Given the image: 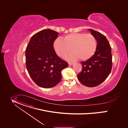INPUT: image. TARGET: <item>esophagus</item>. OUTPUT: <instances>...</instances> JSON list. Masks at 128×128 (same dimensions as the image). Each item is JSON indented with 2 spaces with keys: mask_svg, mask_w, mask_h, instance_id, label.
I'll return each mask as SVG.
<instances>
[{
  "mask_svg": "<svg viewBox=\"0 0 128 128\" xmlns=\"http://www.w3.org/2000/svg\"><path fill=\"white\" fill-rule=\"evenodd\" d=\"M73 62H68V64L70 66H72V64H73Z\"/></svg>",
  "mask_w": 128,
  "mask_h": 128,
  "instance_id": "1",
  "label": "esophagus"
}]
</instances>
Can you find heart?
<instances>
[{"instance_id": "heart-1", "label": "heart", "mask_w": 128, "mask_h": 128, "mask_svg": "<svg viewBox=\"0 0 128 128\" xmlns=\"http://www.w3.org/2000/svg\"><path fill=\"white\" fill-rule=\"evenodd\" d=\"M55 52L63 57L72 51L73 53L66 57L67 60L79 58L87 60L94 55L96 49V41L90 34H72L62 38L56 39L53 44Z\"/></svg>"}]
</instances>
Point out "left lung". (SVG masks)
Masks as SVG:
<instances>
[{
	"label": "left lung",
	"mask_w": 128,
	"mask_h": 128,
	"mask_svg": "<svg viewBox=\"0 0 128 128\" xmlns=\"http://www.w3.org/2000/svg\"><path fill=\"white\" fill-rule=\"evenodd\" d=\"M97 42L96 51L90 58L81 62L82 72L77 75L78 80L88 87L102 83L110 75L112 68L111 48L106 37L99 32L89 29Z\"/></svg>",
	"instance_id": "obj_1"
}]
</instances>
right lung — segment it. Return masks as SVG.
Returning a JSON list of instances; mask_svg holds the SVG:
<instances>
[{"mask_svg": "<svg viewBox=\"0 0 128 128\" xmlns=\"http://www.w3.org/2000/svg\"><path fill=\"white\" fill-rule=\"evenodd\" d=\"M58 34L50 29L41 30L32 37L26 50L27 70L34 83L42 88L56 86L61 80L62 71L68 66L54 49Z\"/></svg>", "mask_w": 128, "mask_h": 128, "instance_id": "1", "label": "right lung"}]
</instances>
